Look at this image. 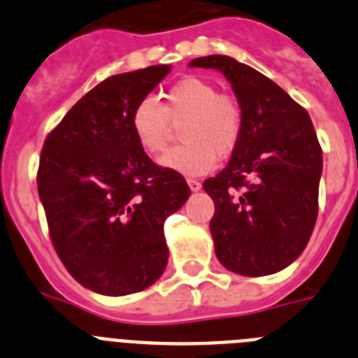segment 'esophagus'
<instances>
[{"label": "esophagus", "instance_id": "34e87169", "mask_svg": "<svg viewBox=\"0 0 358 358\" xmlns=\"http://www.w3.org/2000/svg\"><path fill=\"white\" fill-rule=\"evenodd\" d=\"M186 182H188L192 192H199V189H201V182H199L197 179H186Z\"/></svg>", "mask_w": 358, "mask_h": 358}]
</instances>
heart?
I'll use <instances>...</instances> for the list:
<instances>
[{"instance_id":"b5f03b06","label":"heart","mask_w":358,"mask_h":358,"mask_svg":"<svg viewBox=\"0 0 358 358\" xmlns=\"http://www.w3.org/2000/svg\"><path fill=\"white\" fill-rule=\"evenodd\" d=\"M163 96V106L150 96L136 103L131 129L140 147L157 156L169 145L173 125L183 123L179 136L185 143L161 159L164 169L202 176L213 169L217 157L235 152L243 131L242 107L235 98L199 77L181 78Z\"/></svg>"}]
</instances>
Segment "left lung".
I'll list each match as a JSON object with an SVG mask.
<instances>
[{
	"instance_id": "obj_1",
	"label": "left lung",
	"mask_w": 358,
	"mask_h": 358,
	"mask_svg": "<svg viewBox=\"0 0 358 358\" xmlns=\"http://www.w3.org/2000/svg\"><path fill=\"white\" fill-rule=\"evenodd\" d=\"M235 91L243 131L222 172L202 188L215 202L210 222L218 262L242 276L292 264L317 220L322 150L308 113L271 78L227 55L199 57Z\"/></svg>"
}]
</instances>
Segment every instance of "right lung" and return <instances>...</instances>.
Here are the masks:
<instances>
[{"mask_svg":"<svg viewBox=\"0 0 358 358\" xmlns=\"http://www.w3.org/2000/svg\"><path fill=\"white\" fill-rule=\"evenodd\" d=\"M170 71L148 66L106 78L46 136L37 189L57 255L103 296L156 283L169 262L164 220L188 201L181 173L157 166L131 129L134 106Z\"/></svg>","mask_w":358,"mask_h":358,"instance_id":"add662e5","label":"right lung"}]
</instances>
